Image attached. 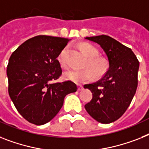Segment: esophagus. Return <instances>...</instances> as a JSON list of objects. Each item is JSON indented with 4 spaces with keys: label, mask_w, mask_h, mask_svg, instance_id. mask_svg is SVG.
Segmentation results:
<instances>
[{
    "label": "esophagus",
    "mask_w": 149,
    "mask_h": 149,
    "mask_svg": "<svg viewBox=\"0 0 149 149\" xmlns=\"http://www.w3.org/2000/svg\"><path fill=\"white\" fill-rule=\"evenodd\" d=\"M84 88L82 87L81 85H78V87H77V90L79 91H83Z\"/></svg>",
    "instance_id": "34e87169"
}]
</instances>
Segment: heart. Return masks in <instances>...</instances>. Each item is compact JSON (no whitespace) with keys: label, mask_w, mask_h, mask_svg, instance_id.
<instances>
[{"label":"heart","mask_w":149,"mask_h":149,"mask_svg":"<svg viewBox=\"0 0 149 149\" xmlns=\"http://www.w3.org/2000/svg\"><path fill=\"white\" fill-rule=\"evenodd\" d=\"M82 50L84 52L88 61L85 64V67L90 68L93 71L96 75H100L105 69V63L102 59L97 58L98 51L94 46L89 44L84 43L81 45ZM69 52V47L66 46L61 50L58 56V61L62 68H67L68 65V54ZM90 69V70H91ZM89 68H85L84 70L71 69L64 72L63 77L67 81L74 82L77 84H81L85 82L90 81L94 78V73Z\"/></svg>","instance_id":"b5f03b06"}]
</instances>
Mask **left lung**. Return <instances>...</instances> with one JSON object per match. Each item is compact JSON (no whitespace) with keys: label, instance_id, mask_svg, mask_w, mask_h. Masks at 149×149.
Returning <instances> with one entry per match:
<instances>
[{"label":"left lung","instance_id":"left-lung-1","mask_svg":"<svg viewBox=\"0 0 149 149\" xmlns=\"http://www.w3.org/2000/svg\"><path fill=\"white\" fill-rule=\"evenodd\" d=\"M101 47L108 60L107 72L101 79L84 88L93 94L84 107L100 123L117 120L126 112L136 94L139 62L131 49L109 36L84 38Z\"/></svg>","mask_w":149,"mask_h":149}]
</instances>
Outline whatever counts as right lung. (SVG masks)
<instances>
[{"label": "right lung", "mask_w": 149, "mask_h": 149, "mask_svg": "<svg viewBox=\"0 0 149 149\" xmlns=\"http://www.w3.org/2000/svg\"><path fill=\"white\" fill-rule=\"evenodd\" d=\"M70 40L37 36L24 42L10 57V97L19 114L31 123H47L61 110L65 97L77 91L75 84L69 81L52 83L61 74L58 56Z\"/></svg>", "instance_id": "right-lung-1"}]
</instances>
